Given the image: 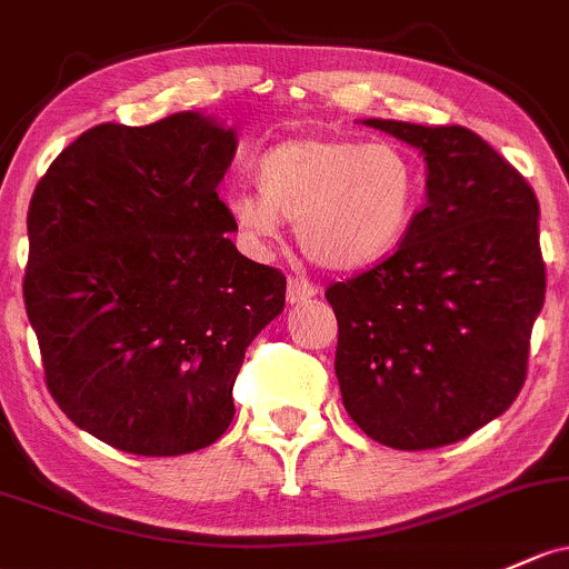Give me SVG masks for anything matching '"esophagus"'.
<instances>
[{"label":"esophagus","mask_w":569,"mask_h":569,"mask_svg":"<svg viewBox=\"0 0 569 569\" xmlns=\"http://www.w3.org/2000/svg\"><path fill=\"white\" fill-rule=\"evenodd\" d=\"M317 292H320V287L307 282V279H301V277L287 279V301H290V303L309 301V298H315Z\"/></svg>","instance_id":"obj_1"}]
</instances>
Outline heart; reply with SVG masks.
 I'll use <instances>...</instances> for the list:
<instances>
[{"label":"heart","mask_w":569,"mask_h":569,"mask_svg":"<svg viewBox=\"0 0 569 569\" xmlns=\"http://www.w3.org/2000/svg\"><path fill=\"white\" fill-rule=\"evenodd\" d=\"M257 192L228 194L238 233L254 247L277 241L282 219L311 262L358 271L382 262L405 241L420 198V170L396 143L350 138H290L254 168Z\"/></svg>","instance_id":"obj_1"}]
</instances>
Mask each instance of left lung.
I'll return each instance as SVG.
<instances>
[{
  "mask_svg": "<svg viewBox=\"0 0 569 569\" xmlns=\"http://www.w3.org/2000/svg\"><path fill=\"white\" fill-rule=\"evenodd\" d=\"M363 124L423 154L426 206L388 260L326 290L341 401L380 445L442 448L499 418L527 380L546 301L540 206L467 127Z\"/></svg>",
  "mask_w": 569,
  "mask_h": 569,
  "instance_id": "1",
  "label": "left lung"
}]
</instances>
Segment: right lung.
<instances>
[{"label": "right lung", "mask_w": 569, "mask_h": 569, "mask_svg": "<svg viewBox=\"0 0 569 569\" xmlns=\"http://www.w3.org/2000/svg\"><path fill=\"white\" fill-rule=\"evenodd\" d=\"M236 130L200 111L100 124L51 162L27 213V315L78 429L136 456L209 448L243 352L287 279L243 258L217 187Z\"/></svg>", "instance_id": "right-lung-1"}]
</instances>
